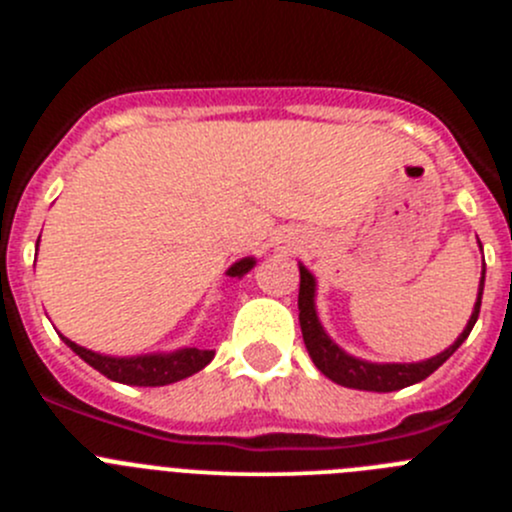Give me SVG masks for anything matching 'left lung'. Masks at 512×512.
I'll return each mask as SVG.
<instances>
[{
  "mask_svg": "<svg viewBox=\"0 0 512 512\" xmlns=\"http://www.w3.org/2000/svg\"><path fill=\"white\" fill-rule=\"evenodd\" d=\"M480 245V242H478ZM483 250V245H480ZM483 285H485V262L483 272H480V285H478V297L473 304L471 319H468L466 329L458 334L456 342L448 349H443L441 354L431 356L426 361H411V364H379V361H366L359 356H352L344 352L327 332H324L322 322H319L317 314V277L307 270V267L299 262V327H302L304 347H307L309 356H312L314 366L322 371L327 379H332L334 384L347 386V389H359V391H399L406 386L418 384L426 376H431L443 361L448 359L471 334L473 324H476L478 312H480V299H483Z\"/></svg>",
  "mask_w": 512,
  "mask_h": 512,
  "instance_id": "obj_1",
  "label": "left lung"
}]
</instances>
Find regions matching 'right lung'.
Returning a JSON list of instances; mask_svg holds the SVG:
<instances>
[{
    "label": "right lung",
    "mask_w": 512,
    "mask_h": 512,
    "mask_svg": "<svg viewBox=\"0 0 512 512\" xmlns=\"http://www.w3.org/2000/svg\"><path fill=\"white\" fill-rule=\"evenodd\" d=\"M36 247H39V242H36ZM255 265H257L255 257H242V260H237L235 265L227 267L225 275L245 277ZM59 337L64 339L66 347H71V352L79 354L86 364L94 366L96 371H101L106 379L118 381V384H128V386L175 384V381L198 374V371L205 369L215 356V352H210V349H195V347H183V349H175V352L138 354V356H111V354H98L86 347H79V344L71 342V339L64 337V334H59Z\"/></svg>",
    "instance_id": "obj_1"
}]
</instances>
